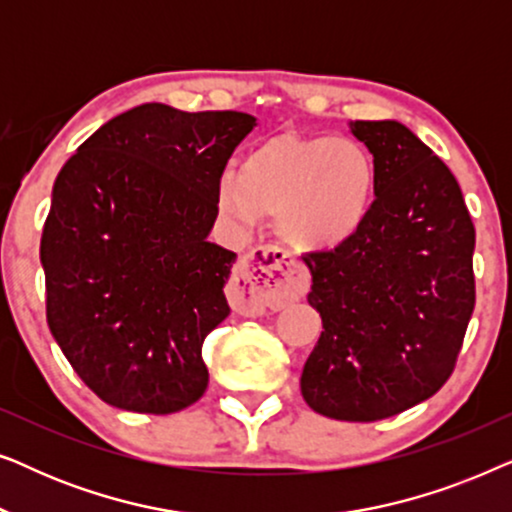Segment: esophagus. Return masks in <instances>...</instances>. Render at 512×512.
Listing matches in <instances>:
<instances>
[{
  "label": "esophagus",
  "mask_w": 512,
  "mask_h": 512,
  "mask_svg": "<svg viewBox=\"0 0 512 512\" xmlns=\"http://www.w3.org/2000/svg\"><path fill=\"white\" fill-rule=\"evenodd\" d=\"M310 275L305 265L282 247H254L237 263L233 277V303L240 310H282L284 305L305 296Z\"/></svg>",
  "instance_id": "obj_1"
}]
</instances>
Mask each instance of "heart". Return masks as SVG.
<instances>
[{
  "mask_svg": "<svg viewBox=\"0 0 512 512\" xmlns=\"http://www.w3.org/2000/svg\"><path fill=\"white\" fill-rule=\"evenodd\" d=\"M375 195V163L366 146L347 137L277 135L223 172L216 184L219 212L240 228L279 214L293 247L328 251L363 228Z\"/></svg>",
  "mask_w": 512,
  "mask_h": 512,
  "instance_id": "heart-1",
  "label": "heart"
}]
</instances>
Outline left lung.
I'll list each match as a JSON object with an SVG mask.
<instances>
[{"instance_id": "1", "label": "left lung", "mask_w": 512, "mask_h": 512, "mask_svg": "<svg viewBox=\"0 0 512 512\" xmlns=\"http://www.w3.org/2000/svg\"><path fill=\"white\" fill-rule=\"evenodd\" d=\"M375 200L352 240L305 256L324 331L300 391L319 415L377 422L450 380L475 307V228L443 160L398 121H352Z\"/></svg>"}]
</instances>
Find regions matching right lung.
Returning <instances> with one entry per match:
<instances>
[{"mask_svg":"<svg viewBox=\"0 0 512 512\" xmlns=\"http://www.w3.org/2000/svg\"><path fill=\"white\" fill-rule=\"evenodd\" d=\"M254 125L149 102L93 132L55 179L39 249L46 319L104 403L170 415L205 394L202 342L230 314L235 263L207 242L216 184Z\"/></svg>","mask_w":512,"mask_h":512,"instance_id":"1","label":"right lung"}]
</instances>
